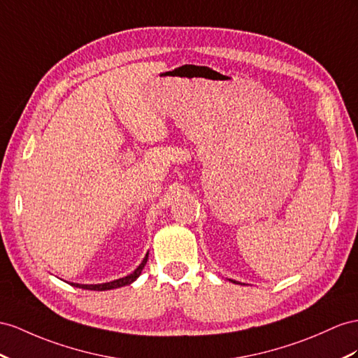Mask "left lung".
<instances>
[{
	"label": "left lung",
	"mask_w": 358,
	"mask_h": 358,
	"mask_svg": "<svg viewBox=\"0 0 358 358\" xmlns=\"http://www.w3.org/2000/svg\"><path fill=\"white\" fill-rule=\"evenodd\" d=\"M233 282H236V281H233Z\"/></svg>",
	"instance_id": "left-lung-1"
}]
</instances>
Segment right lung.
<instances>
[{
  "instance_id": "add662e5",
  "label": "right lung",
  "mask_w": 358,
  "mask_h": 358,
  "mask_svg": "<svg viewBox=\"0 0 358 358\" xmlns=\"http://www.w3.org/2000/svg\"><path fill=\"white\" fill-rule=\"evenodd\" d=\"M146 260H148V254L145 255L143 262L139 264V266H137V269L133 273L127 275V277H124V278H119V280L110 281V282H103V284H76V282H72V286L80 287V289H86V290H110V289H117V287L127 286V284H131L137 277H139L142 269L145 268Z\"/></svg>"
}]
</instances>
